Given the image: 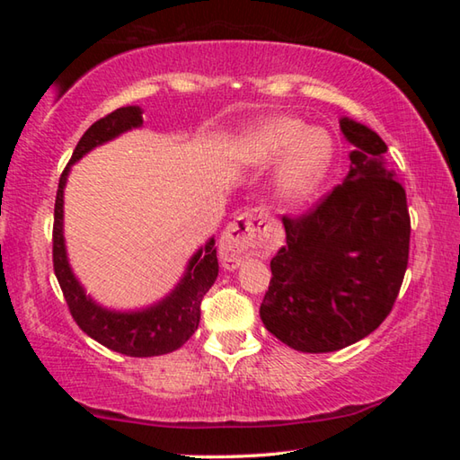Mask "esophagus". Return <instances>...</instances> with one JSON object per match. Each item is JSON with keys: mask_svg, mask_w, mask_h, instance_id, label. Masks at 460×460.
Wrapping results in <instances>:
<instances>
[{"mask_svg": "<svg viewBox=\"0 0 460 460\" xmlns=\"http://www.w3.org/2000/svg\"><path fill=\"white\" fill-rule=\"evenodd\" d=\"M268 229L270 219L266 213L260 211V208H252V211L243 213L239 219L233 221L229 227L225 229L219 245L223 268L235 270L245 258L266 253Z\"/></svg>", "mask_w": 460, "mask_h": 460, "instance_id": "34e87169", "label": "esophagus"}]
</instances>
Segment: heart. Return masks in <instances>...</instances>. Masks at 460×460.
<instances>
[{"mask_svg": "<svg viewBox=\"0 0 460 460\" xmlns=\"http://www.w3.org/2000/svg\"><path fill=\"white\" fill-rule=\"evenodd\" d=\"M241 154L255 166L278 164L274 192L286 205L308 200L321 189L334 164V139L323 128L290 115H276L249 131Z\"/></svg>", "mask_w": 460, "mask_h": 460, "instance_id": "obj_1", "label": "heart"}]
</instances>
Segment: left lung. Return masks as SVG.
<instances>
[{"label": "left lung", "mask_w": 460, "mask_h": 460, "mask_svg": "<svg viewBox=\"0 0 460 460\" xmlns=\"http://www.w3.org/2000/svg\"><path fill=\"white\" fill-rule=\"evenodd\" d=\"M353 150L342 184L300 219H288L286 245L271 260L260 306L266 329L302 353H331L385 321L410 252L406 190L387 170V146L363 123L341 118Z\"/></svg>", "instance_id": "8db88e82"}]
</instances>
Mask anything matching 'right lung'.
I'll list each match as a JSON object with an SVG mask.
<instances>
[{"label": "right lung", "mask_w": 460, "mask_h": 460, "mask_svg": "<svg viewBox=\"0 0 460 460\" xmlns=\"http://www.w3.org/2000/svg\"><path fill=\"white\" fill-rule=\"evenodd\" d=\"M142 107L137 105L119 107L84 131L58 181L52 229L54 274L76 324L103 347L128 357H155L181 349L199 329L200 300L219 276L215 237H211L197 249L181 282L164 298L139 310H113L101 306L84 292L68 263L65 243V186L71 166L97 146L111 142L129 129L142 128Z\"/></svg>", "instance_id": "obj_1"}]
</instances>
